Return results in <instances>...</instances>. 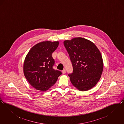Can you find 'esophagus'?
I'll return each mask as SVG.
<instances>
[{
	"label": "esophagus",
	"instance_id": "1",
	"mask_svg": "<svg viewBox=\"0 0 124 124\" xmlns=\"http://www.w3.org/2000/svg\"><path fill=\"white\" fill-rule=\"evenodd\" d=\"M62 73H63V74H65V73H66V70H65V69H63V70L62 71Z\"/></svg>",
	"mask_w": 124,
	"mask_h": 124
}]
</instances>
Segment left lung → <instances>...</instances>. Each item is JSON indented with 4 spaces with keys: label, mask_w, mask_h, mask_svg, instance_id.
Returning a JSON list of instances; mask_svg holds the SVG:
<instances>
[{
    "label": "left lung",
    "mask_w": 124,
    "mask_h": 124,
    "mask_svg": "<svg viewBox=\"0 0 124 124\" xmlns=\"http://www.w3.org/2000/svg\"><path fill=\"white\" fill-rule=\"evenodd\" d=\"M73 66L68 74L71 84L80 91L93 88L99 82L103 70L100 50L92 42L78 37L64 41Z\"/></svg>",
    "instance_id": "8db88e82"
}]
</instances>
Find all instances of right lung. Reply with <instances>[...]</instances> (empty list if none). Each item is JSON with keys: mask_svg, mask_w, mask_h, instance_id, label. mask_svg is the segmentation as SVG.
Here are the masks:
<instances>
[{"mask_svg": "<svg viewBox=\"0 0 124 124\" xmlns=\"http://www.w3.org/2000/svg\"><path fill=\"white\" fill-rule=\"evenodd\" d=\"M59 45V41L40 42L32 47L26 56L23 65L24 75L36 90L46 91L62 74L60 71L53 69L54 60L52 53Z\"/></svg>", "mask_w": 124, "mask_h": 124, "instance_id": "1", "label": "right lung"}]
</instances>
